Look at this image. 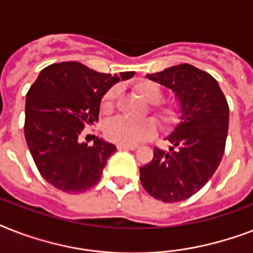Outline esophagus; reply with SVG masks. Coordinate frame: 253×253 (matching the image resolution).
I'll use <instances>...</instances> for the list:
<instances>
[{
  "label": "esophagus",
  "instance_id": "obj_1",
  "mask_svg": "<svg viewBox=\"0 0 253 253\" xmlns=\"http://www.w3.org/2000/svg\"><path fill=\"white\" fill-rule=\"evenodd\" d=\"M117 148H118L119 151H122V150H125V151H135V150H136V148H138V147H136V146H123V144H118V146H117Z\"/></svg>",
  "mask_w": 253,
  "mask_h": 253
}]
</instances>
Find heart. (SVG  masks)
Segmentation results:
<instances>
[{
  "instance_id": "1",
  "label": "heart",
  "mask_w": 253,
  "mask_h": 253,
  "mask_svg": "<svg viewBox=\"0 0 253 253\" xmlns=\"http://www.w3.org/2000/svg\"><path fill=\"white\" fill-rule=\"evenodd\" d=\"M135 90L143 101L150 103V110L154 115L155 121L162 127L173 126L180 118V106L176 102L160 103L159 101L163 97L162 87L156 83L150 80H140L135 84ZM117 90L110 89L103 95L101 102V110L105 114L113 111L115 105ZM156 127L155 123L150 119L143 121H131V119L118 117L111 119L105 126V135L109 140L123 146H135L140 142H144L155 134Z\"/></svg>"
}]
</instances>
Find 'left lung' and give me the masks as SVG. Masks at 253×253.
Returning a JSON list of instances; mask_svg holds the SVG:
<instances>
[{
  "label": "left lung",
  "mask_w": 253,
  "mask_h": 253,
  "mask_svg": "<svg viewBox=\"0 0 253 253\" xmlns=\"http://www.w3.org/2000/svg\"><path fill=\"white\" fill-rule=\"evenodd\" d=\"M147 79L168 87L180 106V122L167 136L168 151L154 148L140 167V181L163 202H180L204 188L223 158L228 105L218 81L190 64L173 65Z\"/></svg>",
  "instance_id": "8db88e82"
}]
</instances>
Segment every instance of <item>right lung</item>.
<instances>
[{
	"label": "right lung",
	"instance_id": "right-lung-1",
	"mask_svg": "<svg viewBox=\"0 0 253 253\" xmlns=\"http://www.w3.org/2000/svg\"><path fill=\"white\" fill-rule=\"evenodd\" d=\"M135 72L111 76L79 61L51 64L26 95L25 138L47 182L65 193H83L102 176L117 147L102 138L79 142L81 131L98 119L101 101L111 86Z\"/></svg>",
	"mask_w": 253,
	"mask_h": 253
}]
</instances>
